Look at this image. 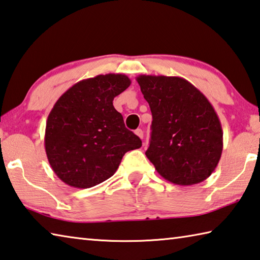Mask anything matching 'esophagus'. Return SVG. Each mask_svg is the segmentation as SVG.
<instances>
[{"label":"esophagus","instance_id":"esophagus-1","mask_svg":"<svg viewBox=\"0 0 260 260\" xmlns=\"http://www.w3.org/2000/svg\"><path fill=\"white\" fill-rule=\"evenodd\" d=\"M135 134L138 135L140 139H143V131L141 129V128H138V129H136V131H135Z\"/></svg>","mask_w":260,"mask_h":260}]
</instances>
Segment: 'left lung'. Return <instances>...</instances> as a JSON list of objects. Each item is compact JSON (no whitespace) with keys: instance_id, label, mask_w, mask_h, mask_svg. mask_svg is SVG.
Segmentation results:
<instances>
[{"instance_id":"obj_1","label":"left lung","mask_w":260,"mask_h":260,"mask_svg":"<svg viewBox=\"0 0 260 260\" xmlns=\"http://www.w3.org/2000/svg\"><path fill=\"white\" fill-rule=\"evenodd\" d=\"M152 125L145 155L165 179L193 185L208 178L223 151V129L204 93L182 77L140 75Z\"/></svg>"}]
</instances>
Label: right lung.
<instances>
[{
  "label": "right lung",
  "mask_w": 260,
  "mask_h": 260,
  "mask_svg": "<svg viewBox=\"0 0 260 260\" xmlns=\"http://www.w3.org/2000/svg\"><path fill=\"white\" fill-rule=\"evenodd\" d=\"M129 85L126 75H98L74 84L52 108L45 152L55 175L69 186L88 188L105 182L127 151L142 145L112 105Z\"/></svg>",
  "instance_id": "add662e5"
}]
</instances>
